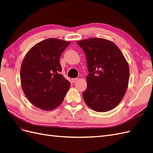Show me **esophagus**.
Here are the masks:
<instances>
[{
	"label": "esophagus",
	"instance_id": "34e87169",
	"mask_svg": "<svg viewBox=\"0 0 153 153\" xmlns=\"http://www.w3.org/2000/svg\"><path fill=\"white\" fill-rule=\"evenodd\" d=\"M77 80H78V78H73V79H72V81L73 83H76Z\"/></svg>",
	"mask_w": 153,
	"mask_h": 153
}]
</instances>
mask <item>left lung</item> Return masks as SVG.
I'll return each instance as SVG.
<instances>
[{"label": "left lung", "instance_id": "1", "mask_svg": "<svg viewBox=\"0 0 153 153\" xmlns=\"http://www.w3.org/2000/svg\"><path fill=\"white\" fill-rule=\"evenodd\" d=\"M85 52L89 74L83 92L85 103L103 112L118 105L128 87L129 68L122 52L114 42L91 38L77 42Z\"/></svg>", "mask_w": 153, "mask_h": 153}]
</instances>
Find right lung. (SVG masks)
Masks as SVG:
<instances>
[{
	"label": "right lung",
	"instance_id": "1",
	"mask_svg": "<svg viewBox=\"0 0 153 153\" xmlns=\"http://www.w3.org/2000/svg\"><path fill=\"white\" fill-rule=\"evenodd\" d=\"M70 42L50 38L33 46L21 68L22 91L34 106L51 111L64 100L70 83L60 74L59 58Z\"/></svg>",
	"mask_w": 153,
	"mask_h": 153
}]
</instances>
